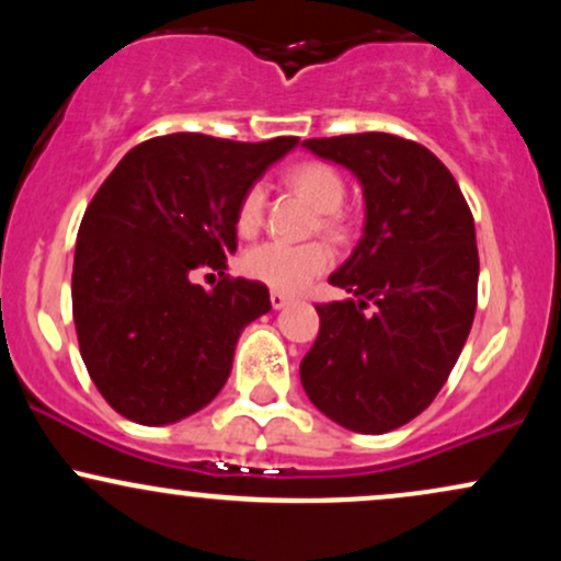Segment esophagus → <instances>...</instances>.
Returning a JSON list of instances; mask_svg holds the SVG:
<instances>
[{"mask_svg": "<svg viewBox=\"0 0 561 561\" xmlns=\"http://www.w3.org/2000/svg\"><path fill=\"white\" fill-rule=\"evenodd\" d=\"M289 300H293V298H289V295H285V293H276V289H272V306L276 308V311H279V308H285Z\"/></svg>", "mask_w": 561, "mask_h": 561, "instance_id": "34e87169", "label": "esophagus"}]
</instances>
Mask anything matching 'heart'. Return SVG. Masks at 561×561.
I'll list each match as a JSON object with an SVG mask.
<instances>
[{
    "instance_id": "1",
    "label": "heart",
    "mask_w": 561,
    "mask_h": 561,
    "mask_svg": "<svg viewBox=\"0 0 561 561\" xmlns=\"http://www.w3.org/2000/svg\"><path fill=\"white\" fill-rule=\"evenodd\" d=\"M285 184L306 197L313 208L321 210V231L337 237V240L345 237V218L337 210L345 197V182L330 163L302 160V163L287 169ZM263 205H266L263 186H248L240 197V205H237V229L242 234H255L261 229ZM332 263L334 250L327 242H263L244 255L242 268L250 279L263 282V285L276 289V293H298V289L311 285L317 276L330 272Z\"/></svg>"
}]
</instances>
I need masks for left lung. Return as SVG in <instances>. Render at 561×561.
Segmentation results:
<instances>
[{
    "label": "left lung",
    "instance_id": "left-lung-1",
    "mask_svg": "<svg viewBox=\"0 0 561 561\" xmlns=\"http://www.w3.org/2000/svg\"><path fill=\"white\" fill-rule=\"evenodd\" d=\"M358 176L364 237L330 276L300 382L321 414L382 435L422 414L454 369L478 308L474 218L446 165L420 141L366 131L306 139Z\"/></svg>",
    "mask_w": 561,
    "mask_h": 561
}]
</instances>
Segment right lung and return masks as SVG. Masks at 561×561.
Returning a JSON list of instances; mask_svg holds the SVG:
<instances>
[{
	"label": "right lung",
	"mask_w": 561,
	"mask_h": 561,
	"mask_svg": "<svg viewBox=\"0 0 561 561\" xmlns=\"http://www.w3.org/2000/svg\"><path fill=\"white\" fill-rule=\"evenodd\" d=\"M298 137L165 134L128 150L81 218L73 321L89 377L137 424L195 414L227 382L237 337L268 289L227 274L237 205ZM219 274L214 290L194 279Z\"/></svg>",
	"instance_id": "1"
}]
</instances>
